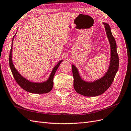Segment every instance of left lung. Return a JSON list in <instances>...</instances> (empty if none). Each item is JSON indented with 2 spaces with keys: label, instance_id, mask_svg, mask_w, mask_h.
I'll list each match as a JSON object with an SVG mask.
<instances>
[{
  "label": "left lung",
  "instance_id": "1",
  "mask_svg": "<svg viewBox=\"0 0 131 131\" xmlns=\"http://www.w3.org/2000/svg\"><path fill=\"white\" fill-rule=\"evenodd\" d=\"M103 24L105 25L106 32L111 47L110 63L108 70L104 76L94 82H85L80 77L78 70L75 66L72 65L74 89L78 94L85 96H96L103 94L111 86L118 69L119 59L115 40L111 33L109 25L105 23H103Z\"/></svg>",
  "mask_w": 131,
  "mask_h": 131
}]
</instances>
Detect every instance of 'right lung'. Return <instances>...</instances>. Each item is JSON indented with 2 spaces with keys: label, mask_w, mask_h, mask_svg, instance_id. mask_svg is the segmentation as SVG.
Wrapping results in <instances>:
<instances>
[{
  "label": "right lung",
  "mask_w": 131,
  "mask_h": 131,
  "mask_svg": "<svg viewBox=\"0 0 131 131\" xmlns=\"http://www.w3.org/2000/svg\"><path fill=\"white\" fill-rule=\"evenodd\" d=\"M16 35V34H15ZM14 35L12 42V48L10 49L9 54V66L14 79L16 80V83L18 84L24 90L29 92V93L34 94H45L47 93L50 91L53 88V78L56 70L58 69V67L63 61H59L58 64L56 65L54 68L53 69L52 71L49 75V78L46 82L42 83H34L31 82L28 80L26 78H24L21 74L17 72V70L14 67L13 60H12V51H13V42L14 37Z\"/></svg>",
  "instance_id": "obj_1"
}]
</instances>
